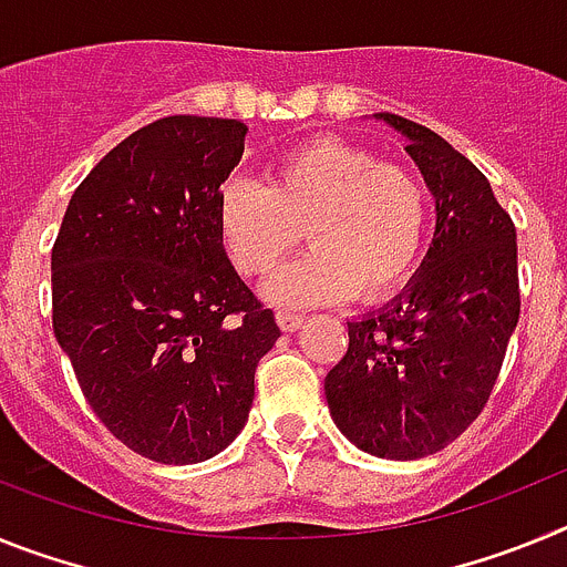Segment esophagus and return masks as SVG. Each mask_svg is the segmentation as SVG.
I'll return each instance as SVG.
<instances>
[{
  "mask_svg": "<svg viewBox=\"0 0 567 567\" xmlns=\"http://www.w3.org/2000/svg\"><path fill=\"white\" fill-rule=\"evenodd\" d=\"M307 323V318L303 315H295V312H278V327L284 329V332H298L300 327Z\"/></svg>",
  "mask_w": 567,
  "mask_h": 567,
  "instance_id": "1",
  "label": "esophagus"
}]
</instances>
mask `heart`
Masks as SVG:
<instances>
[{
    "instance_id": "b5f03b06",
    "label": "heart",
    "mask_w": 567,
    "mask_h": 567,
    "mask_svg": "<svg viewBox=\"0 0 567 567\" xmlns=\"http://www.w3.org/2000/svg\"><path fill=\"white\" fill-rule=\"evenodd\" d=\"M432 215L417 173L343 138L298 144L275 158L269 184L233 175L215 198L218 238L249 278L272 272L307 229L315 247L264 287L287 309L398 292L423 258Z\"/></svg>"
}]
</instances>
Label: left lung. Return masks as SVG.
I'll return each mask as SVG.
<instances>
[{
  "label": "left lung",
  "mask_w": 567,
  "mask_h": 567,
  "mask_svg": "<svg viewBox=\"0 0 567 567\" xmlns=\"http://www.w3.org/2000/svg\"><path fill=\"white\" fill-rule=\"evenodd\" d=\"M374 118L409 142L437 224L403 292L346 320L349 349L323 389L360 452L420 460L457 440L497 383L519 320L517 229L488 178L445 138L394 113Z\"/></svg>",
  "instance_id": "left-lung-1"
}]
</instances>
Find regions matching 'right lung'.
<instances>
[{"label":"right lung","mask_w":567,"mask_h":567,"mask_svg":"<svg viewBox=\"0 0 567 567\" xmlns=\"http://www.w3.org/2000/svg\"><path fill=\"white\" fill-rule=\"evenodd\" d=\"M244 135L247 124L204 115L135 130L79 184L50 255L53 332L84 398L153 463L224 452L280 338L215 227Z\"/></svg>","instance_id":"obj_1"}]
</instances>
